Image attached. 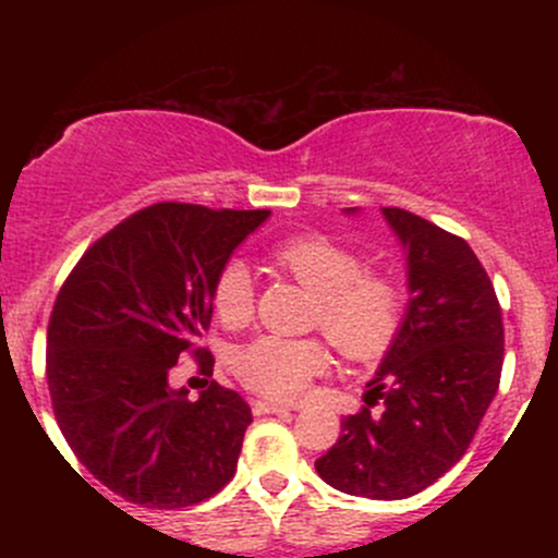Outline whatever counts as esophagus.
I'll list each match as a JSON object with an SVG mask.
<instances>
[{
  "instance_id": "34e87169",
  "label": "esophagus",
  "mask_w": 558,
  "mask_h": 558,
  "mask_svg": "<svg viewBox=\"0 0 558 558\" xmlns=\"http://www.w3.org/2000/svg\"><path fill=\"white\" fill-rule=\"evenodd\" d=\"M253 408V415H269V413H289L291 408H286V404H278V402H267V399H253L251 402Z\"/></svg>"
}]
</instances>
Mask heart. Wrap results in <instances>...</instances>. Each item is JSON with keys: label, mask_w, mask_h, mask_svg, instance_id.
Returning <instances> with one entry per match:
<instances>
[{"label": "heart", "mask_w": 558, "mask_h": 558, "mask_svg": "<svg viewBox=\"0 0 558 558\" xmlns=\"http://www.w3.org/2000/svg\"><path fill=\"white\" fill-rule=\"evenodd\" d=\"M269 262L313 294L307 326L324 331L340 356L373 364L393 345L408 315V286L397 275L369 269L362 253L320 234H294L269 247ZM213 311L229 326H243L256 307L251 269L227 262L213 280ZM240 384L262 397L300 399L326 369L320 340L264 335L232 356Z\"/></svg>", "instance_id": "b5f03b06"}]
</instances>
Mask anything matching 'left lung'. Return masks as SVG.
Segmentation results:
<instances>
[{"label":"left lung","mask_w":558,"mask_h":558,"mask_svg":"<svg viewBox=\"0 0 558 558\" xmlns=\"http://www.w3.org/2000/svg\"><path fill=\"white\" fill-rule=\"evenodd\" d=\"M408 247L410 305L364 408L315 470L337 492L404 499L466 453L505 359L502 307L472 247L437 223L384 207Z\"/></svg>","instance_id":"1"}]
</instances>
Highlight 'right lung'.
Segmentation results:
<instances>
[{
	"mask_svg": "<svg viewBox=\"0 0 558 558\" xmlns=\"http://www.w3.org/2000/svg\"><path fill=\"white\" fill-rule=\"evenodd\" d=\"M269 210L156 202L123 218L72 267L48 320L56 421L88 472L143 508L178 510L221 492L238 472L253 421L213 375L202 345L213 280ZM191 355L206 391L169 386Z\"/></svg>",
	"mask_w": 558,
	"mask_h": 558,
	"instance_id": "obj_1",
	"label": "right lung"
}]
</instances>
